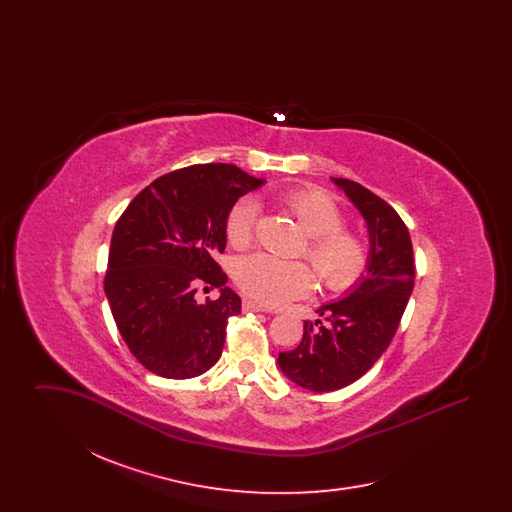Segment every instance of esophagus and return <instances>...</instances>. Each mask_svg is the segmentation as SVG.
Here are the masks:
<instances>
[{
  "label": "esophagus",
  "mask_w": 512,
  "mask_h": 512,
  "mask_svg": "<svg viewBox=\"0 0 512 512\" xmlns=\"http://www.w3.org/2000/svg\"><path fill=\"white\" fill-rule=\"evenodd\" d=\"M242 307H244L245 313H268L270 311V307L263 305V303H257L253 299H244Z\"/></svg>",
  "instance_id": "34e87169"
}]
</instances>
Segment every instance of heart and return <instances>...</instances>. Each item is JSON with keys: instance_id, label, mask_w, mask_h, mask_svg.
Returning a JSON list of instances; mask_svg holds the SVG:
<instances>
[{"instance_id": "1", "label": "heart", "mask_w": 512, "mask_h": 512, "mask_svg": "<svg viewBox=\"0 0 512 512\" xmlns=\"http://www.w3.org/2000/svg\"><path fill=\"white\" fill-rule=\"evenodd\" d=\"M276 203L292 215L309 236L307 257L317 268L322 286L332 293H347L361 284L370 267V245L353 230L343 228L340 205L317 188H288L276 194ZM259 205L253 197H240L228 211L224 232L228 244L244 249L253 242ZM245 295L282 305L313 292L317 276L305 261L278 259L270 253L245 255L234 270Z\"/></svg>"}]
</instances>
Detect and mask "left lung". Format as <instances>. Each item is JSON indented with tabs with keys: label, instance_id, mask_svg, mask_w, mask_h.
I'll return each mask as SVG.
<instances>
[{
	"label": "left lung",
	"instance_id": "1",
	"mask_svg": "<svg viewBox=\"0 0 512 512\" xmlns=\"http://www.w3.org/2000/svg\"><path fill=\"white\" fill-rule=\"evenodd\" d=\"M332 180L365 217L370 267L353 293L318 309L322 320H305L303 340L295 349L278 355V365L292 382L317 393L341 390L372 368L393 340L414 288L407 224L359 182Z\"/></svg>",
	"mask_w": 512,
	"mask_h": 512
}]
</instances>
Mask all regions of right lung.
<instances>
[{
    "label": "right lung",
    "instance_id": "obj_1",
    "mask_svg": "<svg viewBox=\"0 0 512 512\" xmlns=\"http://www.w3.org/2000/svg\"><path fill=\"white\" fill-rule=\"evenodd\" d=\"M261 184L236 165H192L159 176L117 220L103 286L122 340L149 372L184 380L219 361L242 299L215 257L230 207ZM201 287L221 295L199 302Z\"/></svg>",
    "mask_w": 512,
    "mask_h": 512
}]
</instances>
